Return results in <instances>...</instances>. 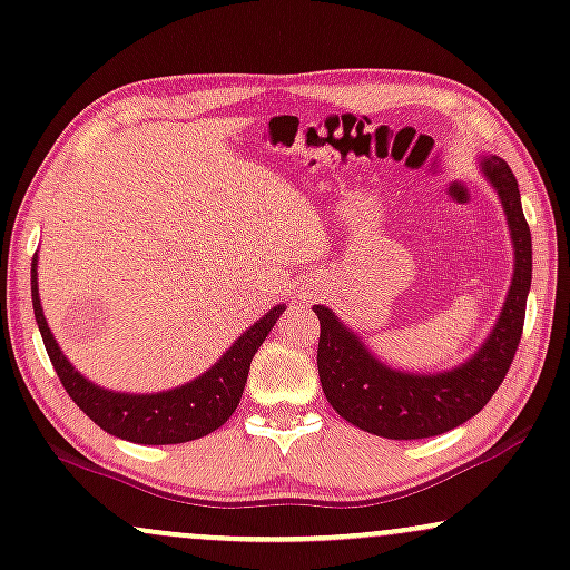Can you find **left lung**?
<instances>
[{
  "instance_id": "1",
  "label": "left lung",
  "mask_w": 570,
  "mask_h": 570,
  "mask_svg": "<svg viewBox=\"0 0 570 570\" xmlns=\"http://www.w3.org/2000/svg\"><path fill=\"white\" fill-rule=\"evenodd\" d=\"M481 173L504 207L515 249V273L497 326L472 358L435 374L390 368L328 307H313L321 321L318 376L326 401L342 420L366 433L393 441L449 433L475 416L510 372L531 289V230L520 207L518 180L507 161L483 156Z\"/></svg>"
}]
</instances>
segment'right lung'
Wrapping results in <instances>:
<instances>
[{
    "label": "right lung",
    "mask_w": 570,
    "mask_h": 570,
    "mask_svg": "<svg viewBox=\"0 0 570 570\" xmlns=\"http://www.w3.org/2000/svg\"><path fill=\"white\" fill-rule=\"evenodd\" d=\"M31 299L47 355H50L60 385L66 387L71 401L106 433L146 445L188 443L223 428L242 401L249 363L255 358L257 347L263 345L271 328L276 326L278 315L284 313V305L271 307L255 326L246 328L242 337L233 342L209 372L196 376L188 385L164 390V393L132 395L114 393V390L98 387L95 382L85 380L60 351L50 326H47L42 303H39L37 257L31 259Z\"/></svg>",
    "instance_id": "obj_1"
}]
</instances>
